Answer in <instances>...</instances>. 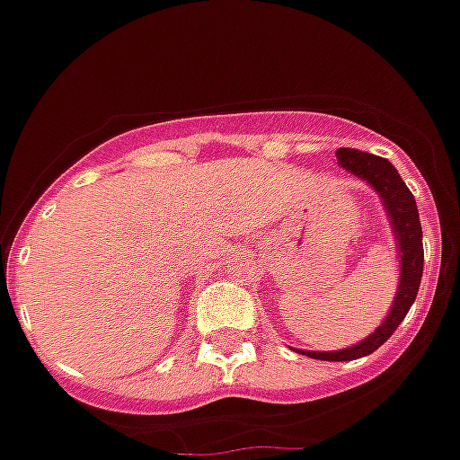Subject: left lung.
<instances>
[{
	"label": "left lung",
	"instance_id": "1",
	"mask_svg": "<svg viewBox=\"0 0 460 460\" xmlns=\"http://www.w3.org/2000/svg\"><path fill=\"white\" fill-rule=\"evenodd\" d=\"M338 164L342 169L351 171L361 181L368 182L385 201L386 213L394 225V234L398 238V250H401V282H398V294L391 313L386 314L385 324L379 326L373 335L349 349L341 351H301L310 358L319 361H354V358L368 357L377 347L389 341L394 331L401 326L405 314L410 313L414 298H417L419 285H421L423 273V238H421V222H419V210L414 194L407 190L394 164L377 155L361 153L354 147H338Z\"/></svg>",
	"mask_w": 460,
	"mask_h": 460
}]
</instances>
